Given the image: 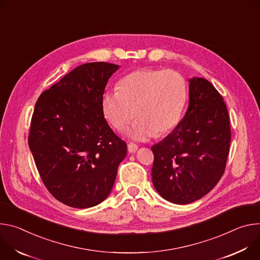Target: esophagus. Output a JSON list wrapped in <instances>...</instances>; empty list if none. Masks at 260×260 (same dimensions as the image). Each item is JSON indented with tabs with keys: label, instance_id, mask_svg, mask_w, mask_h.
<instances>
[{
	"label": "esophagus",
	"instance_id": "esophagus-1",
	"mask_svg": "<svg viewBox=\"0 0 260 260\" xmlns=\"http://www.w3.org/2000/svg\"><path fill=\"white\" fill-rule=\"evenodd\" d=\"M137 149H138V147H137V145H135V143H132V142H130V143H128V151H129V153H135L136 151H137Z\"/></svg>",
	"mask_w": 260,
	"mask_h": 260
}]
</instances>
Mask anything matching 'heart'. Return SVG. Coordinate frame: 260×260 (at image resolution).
<instances>
[{
  "label": "heart",
  "instance_id": "b5f03b06",
  "mask_svg": "<svg viewBox=\"0 0 260 260\" xmlns=\"http://www.w3.org/2000/svg\"><path fill=\"white\" fill-rule=\"evenodd\" d=\"M187 98V82L179 72L140 69L124 76L119 90L103 93L101 109L106 121L117 130H123L134 114L136 119L126 135L132 140L145 141L179 124Z\"/></svg>",
  "mask_w": 260,
  "mask_h": 260
}]
</instances>
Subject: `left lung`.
<instances>
[{"instance_id": "left-lung-1", "label": "left lung", "mask_w": 260, "mask_h": 260, "mask_svg": "<svg viewBox=\"0 0 260 260\" xmlns=\"http://www.w3.org/2000/svg\"><path fill=\"white\" fill-rule=\"evenodd\" d=\"M230 124L220 93L207 79H189V106L179 125L151 149L157 192L177 205L207 195L222 178L229 154Z\"/></svg>"}]
</instances>
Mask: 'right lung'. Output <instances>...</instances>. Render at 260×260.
Segmentation results:
<instances>
[{"instance_id": "add662e5", "label": "right lung", "mask_w": 260, "mask_h": 260, "mask_svg": "<svg viewBox=\"0 0 260 260\" xmlns=\"http://www.w3.org/2000/svg\"><path fill=\"white\" fill-rule=\"evenodd\" d=\"M119 65L76 67L38 98L28 147L49 193L76 209L95 207L109 195L127 145L108 126L101 98Z\"/></svg>"}]
</instances>
